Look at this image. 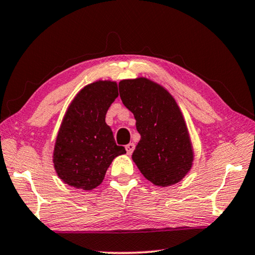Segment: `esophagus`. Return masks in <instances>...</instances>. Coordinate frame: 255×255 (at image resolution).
<instances>
[{
	"label": "esophagus",
	"instance_id": "obj_1",
	"mask_svg": "<svg viewBox=\"0 0 255 255\" xmlns=\"http://www.w3.org/2000/svg\"><path fill=\"white\" fill-rule=\"evenodd\" d=\"M133 149H135V144L130 143V144L126 145V150H127V154L128 155H130L133 152Z\"/></svg>",
	"mask_w": 255,
	"mask_h": 255
}]
</instances>
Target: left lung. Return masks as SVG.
<instances>
[{
  "label": "left lung",
  "mask_w": 255,
  "mask_h": 255,
  "mask_svg": "<svg viewBox=\"0 0 255 255\" xmlns=\"http://www.w3.org/2000/svg\"><path fill=\"white\" fill-rule=\"evenodd\" d=\"M119 94L140 133L131 156L140 173L158 187L180 182L191 170L195 154L174 98L146 77L120 81Z\"/></svg>",
  "instance_id": "obj_1"
}]
</instances>
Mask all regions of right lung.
<instances>
[{
    "instance_id": "add662e5",
    "label": "right lung",
    "mask_w": 255,
    "mask_h": 255,
    "mask_svg": "<svg viewBox=\"0 0 255 255\" xmlns=\"http://www.w3.org/2000/svg\"><path fill=\"white\" fill-rule=\"evenodd\" d=\"M118 97L115 81H96L73 99L56 137L54 167L64 183L82 190L100 185L114 159L126 153L106 124L107 111Z\"/></svg>"
}]
</instances>
